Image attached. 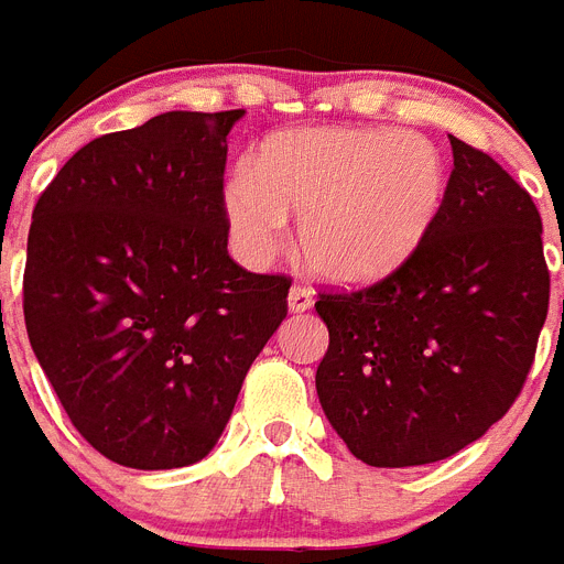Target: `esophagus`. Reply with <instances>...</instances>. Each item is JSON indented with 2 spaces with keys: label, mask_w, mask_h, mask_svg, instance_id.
<instances>
[{
  "label": "esophagus",
  "mask_w": 564,
  "mask_h": 564,
  "mask_svg": "<svg viewBox=\"0 0 564 564\" xmlns=\"http://www.w3.org/2000/svg\"><path fill=\"white\" fill-rule=\"evenodd\" d=\"M313 306V292L304 283H295L290 290V313H306Z\"/></svg>",
  "instance_id": "1"
}]
</instances>
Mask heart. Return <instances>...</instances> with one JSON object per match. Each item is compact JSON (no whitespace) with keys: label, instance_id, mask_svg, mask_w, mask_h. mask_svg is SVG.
Here are the masks:
<instances>
[{"label":"heart","instance_id":"1","mask_svg":"<svg viewBox=\"0 0 564 564\" xmlns=\"http://www.w3.org/2000/svg\"><path fill=\"white\" fill-rule=\"evenodd\" d=\"M443 191L446 167L432 141L388 127H313L263 141L254 173L228 182L226 214L246 258L267 260L295 214L313 272L370 283L416 249Z\"/></svg>","mask_w":564,"mask_h":564}]
</instances>
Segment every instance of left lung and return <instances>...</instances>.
Segmentation results:
<instances>
[{
    "label": "left lung",
    "instance_id": "obj_1",
    "mask_svg": "<svg viewBox=\"0 0 564 564\" xmlns=\"http://www.w3.org/2000/svg\"><path fill=\"white\" fill-rule=\"evenodd\" d=\"M455 167L416 249L382 281L318 292L329 347L318 400L359 460H446L510 411L551 304L533 196L448 135Z\"/></svg>",
    "mask_w": 564,
    "mask_h": 564
}]
</instances>
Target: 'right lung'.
<instances>
[{
	"label": "right lung",
	"mask_w": 564,
	"mask_h": 564,
	"mask_svg": "<svg viewBox=\"0 0 564 564\" xmlns=\"http://www.w3.org/2000/svg\"><path fill=\"white\" fill-rule=\"evenodd\" d=\"M242 109L164 112L77 150L34 205L22 313L80 437L130 469L208 455L286 318L290 274L228 254Z\"/></svg>",
	"instance_id": "obj_1"
}]
</instances>
